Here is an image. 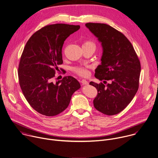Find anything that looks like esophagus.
<instances>
[{
    "mask_svg": "<svg viewBox=\"0 0 158 158\" xmlns=\"http://www.w3.org/2000/svg\"><path fill=\"white\" fill-rule=\"evenodd\" d=\"M81 83H82L83 85H88V84H89L88 81H87L85 80V79H82V80L81 81Z\"/></svg>",
    "mask_w": 158,
    "mask_h": 158,
    "instance_id": "34e87169",
    "label": "esophagus"
}]
</instances>
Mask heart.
Masks as SVG:
<instances>
[{
  "label": "heart",
  "instance_id": "b5f03b06",
  "mask_svg": "<svg viewBox=\"0 0 158 158\" xmlns=\"http://www.w3.org/2000/svg\"><path fill=\"white\" fill-rule=\"evenodd\" d=\"M82 46H92L95 48V45L93 41H86ZM72 71L76 73L77 74L81 76H86L88 74V71L85 68L82 66H76L72 68Z\"/></svg>",
  "mask_w": 158,
  "mask_h": 158
}]
</instances>
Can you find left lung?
I'll list each match as a JSON object with an SVG mask.
<instances>
[{"instance_id":"8db88e82","label":"left lung","mask_w":158,"mask_h":158,"mask_svg":"<svg viewBox=\"0 0 158 158\" xmlns=\"http://www.w3.org/2000/svg\"><path fill=\"white\" fill-rule=\"evenodd\" d=\"M85 26L98 38L103 50L95 77L100 81H110L106 85L102 82L89 83L98 92L94 106L103 114H118L138 91L140 62L131 43L121 32L105 23H87Z\"/></svg>"}]
</instances>
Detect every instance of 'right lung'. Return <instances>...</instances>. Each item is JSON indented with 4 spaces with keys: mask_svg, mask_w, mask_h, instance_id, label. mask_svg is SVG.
I'll return each instance as SVG.
<instances>
[{
    "mask_svg": "<svg viewBox=\"0 0 158 158\" xmlns=\"http://www.w3.org/2000/svg\"><path fill=\"white\" fill-rule=\"evenodd\" d=\"M79 28V25L64 23L45 26L30 38L24 48L18 69L19 84L31 107L43 115L55 116L63 112L81 87L72 76L52 82L58 66L63 63L64 41Z\"/></svg>",
    "mask_w": 158,
    "mask_h": 158,
    "instance_id": "obj_1",
    "label": "right lung"
}]
</instances>
